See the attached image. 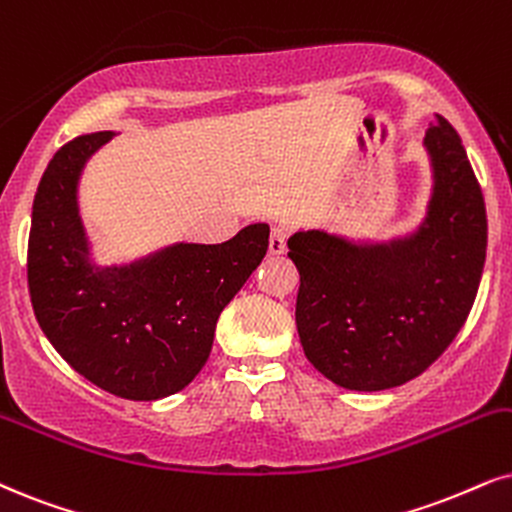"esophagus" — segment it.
Segmentation results:
<instances>
[{"mask_svg": "<svg viewBox=\"0 0 512 512\" xmlns=\"http://www.w3.org/2000/svg\"><path fill=\"white\" fill-rule=\"evenodd\" d=\"M286 241V229H283V226H274L269 236V255H283V252H286Z\"/></svg>", "mask_w": 512, "mask_h": 512, "instance_id": "obj_1", "label": "esophagus"}]
</instances>
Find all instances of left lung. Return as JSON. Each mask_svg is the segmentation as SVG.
<instances>
[{"instance_id":"left-lung-1","label":"left lung","mask_w":512,"mask_h":512,"mask_svg":"<svg viewBox=\"0 0 512 512\" xmlns=\"http://www.w3.org/2000/svg\"><path fill=\"white\" fill-rule=\"evenodd\" d=\"M430 198L416 226L387 238L297 229L295 323L304 354L335 385L380 392L409 383L468 319L487 257V210L456 129L425 134Z\"/></svg>"}]
</instances>
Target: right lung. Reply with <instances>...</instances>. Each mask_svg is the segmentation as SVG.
<instances>
[{
  "instance_id": "obj_1",
  "label": "right lung",
  "mask_w": 512,
  "mask_h": 512,
  "mask_svg": "<svg viewBox=\"0 0 512 512\" xmlns=\"http://www.w3.org/2000/svg\"><path fill=\"white\" fill-rule=\"evenodd\" d=\"M115 132L58 148L37 186L28 286L37 323L89 383L122 399L184 390L205 366L217 319L269 248V224L226 243L177 241L129 262L99 264L80 212L89 158Z\"/></svg>"
}]
</instances>
